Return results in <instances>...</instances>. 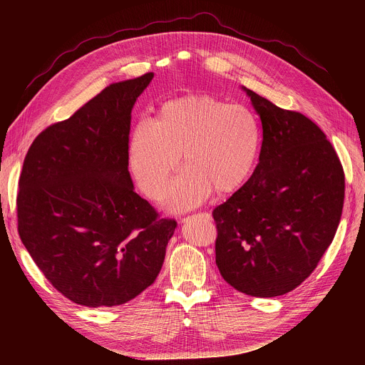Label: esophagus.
Returning <instances> with one entry per match:
<instances>
[{"instance_id":"1","label":"esophagus","mask_w":365,"mask_h":365,"mask_svg":"<svg viewBox=\"0 0 365 365\" xmlns=\"http://www.w3.org/2000/svg\"><path fill=\"white\" fill-rule=\"evenodd\" d=\"M195 217H210L207 214H199V215H192V217H186V218H182V222H187V221H190L192 218H195Z\"/></svg>"}]
</instances>
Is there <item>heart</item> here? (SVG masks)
I'll list each match as a JSON object with an SVG mask.
<instances>
[{"label":"heart","instance_id":"obj_1","mask_svg":"<svg viewBox=\"0 0 365 365\" xmlns=\"http://www.w3.org/2000/svg\"><path fill=\"white\" fill-rule=\"evenodd\" d=\"M262 143V123L250 108L212 95H187L163 103L155 124H135L128 160L144 193L159 199L182 155L186 169L170 187L169 205L185 211L214 190H240L255 170Z\"/></svg>","mask_w":365,"mask_h":365}]
</instances>
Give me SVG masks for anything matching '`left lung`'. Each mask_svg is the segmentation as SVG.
I'll return each instance as SVG.
<instances>
[{"label": "left lung", "mask_w": 365, "mask_h": 365, "mask_svg": "<svg viewBox=\"0 0 365 365\" xmlns=\"http://www.w3.org/2000/svg\"><path fill=\"white\" fill-rule=\"evenodd\" d=\"M242 89L262 120L263 143L250 180L212 212L217 266L238 292L274 297L304 282L331 245L345 176L314 121Z\"/></svg>", "instance_id": "1"}]
</instances>
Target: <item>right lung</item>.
I'll list each match as a JSON object with an SVG mask.
<instances>
[{"instance_id":"obj_1","label":"right lung","mask_w":365,"mask_h":365,"mask_svg":"<svg viewBox=\"0 0 365 365\" xmlns=\"http://www.w3.org/2000/svg\"><path fill=\"white\" fill-rule=\"evenodd\" d=\"M154 73L111 83L43 130L19 180V234L44 277L88 307L124 304L159 276L178 222L135 193L131 111Z\"/></svg>"}]
</instances>
